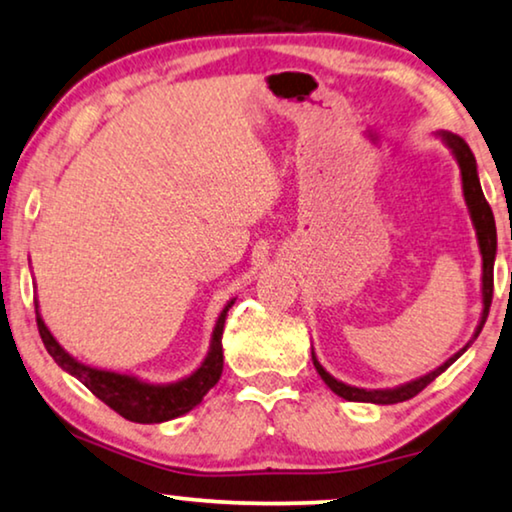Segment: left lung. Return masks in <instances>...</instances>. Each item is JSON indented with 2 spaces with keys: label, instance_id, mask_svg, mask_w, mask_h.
I'll return each instance as SVG.
<instances>
[{
  "label": "left lung",
  "instance_id": "obj_1",
  "mask_svg": "<svg viewBox=\"0 0 512 512\" xmlns=\"http://www.w3.org/2000/svg\"><path fill=\"white\" fill-rule=\"evenodd\" d=\"M438 135H440V140L445 142V147L449 149V152H452L456 163H459L463 199H466L470 222H473L475 236H478V248H480V255H482V313H480V323H478V327H475L473 337L468 339V344L463 346V349L456 351L454 356H449L440 367H435V370L424 374V377H417V379L407 381V384H400V386H393V388H358V386L344 384V381L332 377V374L318 363L316 353H313V349H311L313 367H316L320 379H323L325 384L330 386V391H335L339 398L349 400V403L395 405V403H403V400L414 398V395H417L419 391H424V388L431 384V381L438 377V374L445 372L456 358H461L463 353L468 351V346L473 344L482 332V325H485V320H487L489 306H492L494 260H496V224H494L492 208H489L485 194H482L480 177H478V163H475V156H473V152H470V147L466 145V140L459 138V135L447 133V131H440Z\"/></svg>",
  "mask_w": 512,
  "mask_h": 512
}]
</instances>
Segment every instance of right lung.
Segmentation results:
<instances>
[{"label": "right lung", "mask_w": 512, "mask_h": 512, "mask_svg": "<svg viewBox=\"0 0 512 512\" xmlns=\"http://www.w3.org/2000/svg\"><path fill=\"white\" fill-rule=\"evenodd\" d=\"M236 299H229L220 311V316L215 320L213 337H210V346L203 363L196 367L187 377L168 381V384H154V381H145L135 374L124 372H112L102 370V367H93L81 363L67 353L63 346L58 344V339L51 335V330L46 327L42 313H39L37 304V327L39 335L46 351L51 353V358L63 367L67 374L77 377L95 398H100L102 403L112 407L114 412H119L121 417L135 424H163V421L177 419L189 410H194L201 403L203 395L213 388L222 377V332H224V320Z\"/></svg>", "instance_id": "add662e5"}]
</instances>
